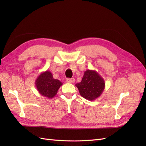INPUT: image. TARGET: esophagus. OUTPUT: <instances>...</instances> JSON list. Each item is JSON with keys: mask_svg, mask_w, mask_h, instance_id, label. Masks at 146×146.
Instances as JSON below:
<instances>
[{"mask_svg": "<svg viewBox=\"0 0 146 146\" xmlns=\"http://www.w3.org/2000/svg\"><path fill=\"white\" fill-rule=\"evenodd\" d=\"M75 80L74 78H68L66 80V82L68 83H75Z\"/></svg>", "mask_w": 146, "mask_h": 146, "instance_id": "1", "label": "esophagus"}]
</instances>
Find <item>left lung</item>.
<instances>
[{
    "label": "left lung",
    "instance_id": "8db88e82",
    "mask_svg": "<svg viewBox=\"0 0 146 146\" xmlns=\"http://www.w3.org/2000/svg\"><path fill=\"white\" fill-rule=\"evenodd\" d=\"M81 96L88 100H95L103 93L105 83L104 78L95 70L85 71L81 82L76 83Z\"/></svg>",
    "mask_w": 146,
    "mask_h": 146
}]
</instances>
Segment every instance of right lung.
I'll return each mask as SVG.
<instances>
[{
  "mask_svg": "<svg viewBox=\"0 0 146 146\" xmlns=\"http://www.w3.org/2000/svg\"><path fill=\"white\" fill-rule=\"evenodd\" d=\"M35 85L40 95L50 99L56 95L58 90L63 83L59 80L54 79L52 73L47 70L38 76Z\"/></svg>",
  "mask_w": 146,
  "mask_h": 146,
  "instance_id": "1",
  "label": "right lung"
}]
</instances>
